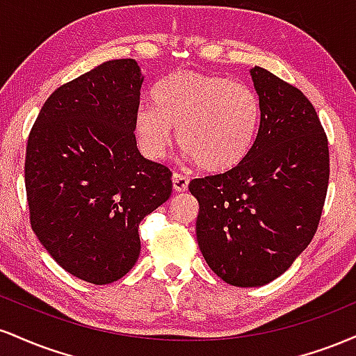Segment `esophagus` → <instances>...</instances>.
I'll return each instance as SVG.
<instances>
[{
	"label": "esophagus",
	"instance_id": "34e87169",
	"mask_svg": "<svg viewBox=\"0 0 356 356\" xmlns=\"http://www.w3.org/2000/svg\"><path fill=\"white\" fill-rule=\"evenodd\" d=\"M172 187H174L175 192L187 191V187H189V179H187L186 175L174 172L172 174Z\"/></svg>",
	"mask_w": 356,
	"mask_h": 356
}]
</instances>
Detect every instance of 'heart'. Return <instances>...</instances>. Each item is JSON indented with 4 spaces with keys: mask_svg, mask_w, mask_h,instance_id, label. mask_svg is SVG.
Wrapping results in <instances>:
<instances>
[{
    "mask_svg": "<svg viewBox=\"0 0 356 356\" xmlns=\"http://www.w3.org/2000/svg\"><path fill=\"white\" fill-rule=\"evenodd\" d=\"M155 105L144 104L136 134L147 157L161 159L174 138L192 162L226 172L248 157L261 125L259 99L248 85L226 76L175 72L159 83Z\"/></svg>",
    "mask_w": 356,
    "mask_h": 356,
    "instance_id": "b5f03b06",
    "label": "heart"
}]
</instances>
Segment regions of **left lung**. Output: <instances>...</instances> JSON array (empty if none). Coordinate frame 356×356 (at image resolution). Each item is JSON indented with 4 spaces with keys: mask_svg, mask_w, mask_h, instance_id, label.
Returning a JSON list of instances; mask_svg holds the SVG:
<instances>
[{
    "mask_svg": "<svg viewBox=\"0 0 356 356\" xmlns=\"http://www.w3.org/2000/svg\"><path fill=\"white\" fill-rule=\"evenodd\" d=\"M251 76L261 104L254 147L234 169L189 184L204 259L239 288L276 280L312 243L330 179L328 138L312 102L264 68Z\"/></svg>",
    "mask_w": 356,
    "mask_h": 356,
    "instance_id": "1",
    "label": "left lung"
}]
</instances>
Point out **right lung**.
<instances>
[{
	"mask_svg": "<svg viewBox=\"0 0 356 356\" xmlns=\"http://www.w3.org/2000/svg\"><path fill=\"white\" fill-rule=\"evenodd\" d=\"M136 60L105 61L48 97L28 137L24 186L36 238L70 275L125 276L140 254L138 224L170 197L169 167L142 157Z\"/></svg>",
	"mask_w": 356,
	"mask_h": 356,
	"instance_id": "1",
	"label": "right lung"
}]
</instances>
